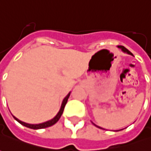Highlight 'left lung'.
<instances>
[{
	"label": "left lung",
	"mask_w": 151,
	"mask_h": 151,
	"mask_svg": "<svg viewBox=\"0 0 151 151\" xmlns=\"http://www.w3.org/2000/svg\"><path fill=\"white\" fill-rule=\"evenodd\" d=\"M118 48H120V49H122V50L123 52H126V53H127V54H132V55H133V54H132V52H130V51H129V50H127V48H125V47H124V46L119 45V46H118ZM99 128H100V127H99Z\"/></svg>",
	"instance_id": "1"
}]
</instances>
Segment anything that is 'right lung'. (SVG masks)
<instances>
[{
  "instance_id": "1",
  "label": "right lung",
  "mask_w": 151,
  "mask_h": 151,
  "mask_svg": "<svg viewBox=\"0 0 151 151\" xmlns=\"http://www.w3.org/2000/svg\"><path fill=\"white\" fill-rule=\"evenodd\" d=\"M70 96V93H68L67 96L65 97V98L63 99V101L62 102V106H61V108H60V110L58 111V113L56 115V116L53 118L52 120H50L49 122H46L44 123H41V124H37V125H32V124H28V123H25L23 122H21V121H19L18 119L16 118L14 116V118L19 123H20L21 125H23L24 127H28V128H30V129H34V130H37V129H43V128H46V127H50L51 126H53L54 125L55 123L58 122L59 118H60V116H62L63 114V109H64V106L66 105V103H67L68 99V97Z\"/></svg>"
}]
</instances>
